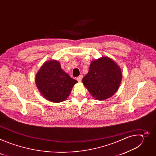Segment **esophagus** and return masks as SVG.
I'll use <instances>...</instances> for the list:
<instances>
[{
    "label": "esophagus",
    "mask_w": 156,
    "mask_h": 156,
    "mask_svg": "<svg viewBox=\"0 0 156 156\" xmlns=\"http://www.w3.org/2000/svg\"><path fill=\"white\" fill-rule=\"evenodd\" d=\"M82 79H83V75H80V76L76 78V80H77V81H78V82H81V81H82Z\"/></svg>",
    "instance_id": "esophagus-1"
}]
</instances>
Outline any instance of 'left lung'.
Returning a JSON list of instances; mask_svg holds the SVG:
<instances>
[{"mask_svg":"<svg viewBox=\"0 0 156 156\" xmlns=\"http://www.w3.org/2000/svg\"><path fill=\"white\" fill-rule=\"evenodd\" d=\"M122 78L119 65L111 58L103 56L91 62L90 70L82 82L94 99L102 101L115 94Z\"/></svg>","mask_w":156,"mask_h":156,"instance_id":"left-lung-1","label":"left lung"}]
</instances>
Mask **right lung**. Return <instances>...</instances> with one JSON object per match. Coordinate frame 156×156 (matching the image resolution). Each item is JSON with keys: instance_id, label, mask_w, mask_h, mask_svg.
Listing matches in <instances>:
<instances>
[{"instance_id": "right-lung-1", "label": "right lung", "mask_w": 156, "mask_h": 156, "mask_svg": "<svg viewBox=\"0 0 156 156\" xmlns=\"http://www.w3.org/2000/svg\"><path fill=\"white\" fill-rule=\"evenodd\" d=\"M35 82L41 95L52 102H61L67 99L78 81L61 68L57 60L44 62L38 70Z\"/></svg>"}]
</instances>
